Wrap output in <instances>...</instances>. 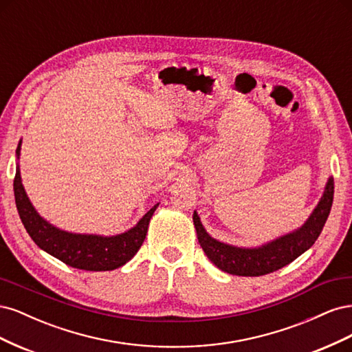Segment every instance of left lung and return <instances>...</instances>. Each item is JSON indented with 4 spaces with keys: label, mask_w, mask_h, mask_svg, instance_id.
<instances>
[{
    "label": "left lung",
    "mask_w": 352,
    "mask_h": 352,
    "mask_svg": "<svg viewBox=\"0 0 352 352\" xmlns=\"http://www.w3.org/2000/svg\"><path fill=\"white\" fill-rule=\"evenodd\" d=\"M333 189V177H329L322 199L301 228L257 248L233 247L211 238L202 226L197 211H194L192 219L198 242L210 261L229 274L263 276L276 272L313 247L332 208Z\"/></svg>",
    "instance_id": "obj_1"
}]
</instances>
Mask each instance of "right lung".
Listing matches in <instances>:
<instances>
[{
	"label": "right lung",
	"mask_w": 352,
	"mask_h": 352,
	"mask_svg": "<svg viewBox=\"0 0 352 352\" xmlns=\"http://www.w3.org/2000/svg\"><path fill=\"white\" fill-rule=\"evenodd\" d=\"M20 145L22 141L19 142L16 150L17 158L20 155ZM13 188L20 220L38 247L70 267L89 272L114 270L129 261L141 248L146 236L148 225L158 207V204H155L136 223L135 228L120 235H83V233L61 230L38 214L25 192L19 166L16 168Z\"/></svg>",
	"instance_id": "add662e5"
}]
</instances>
